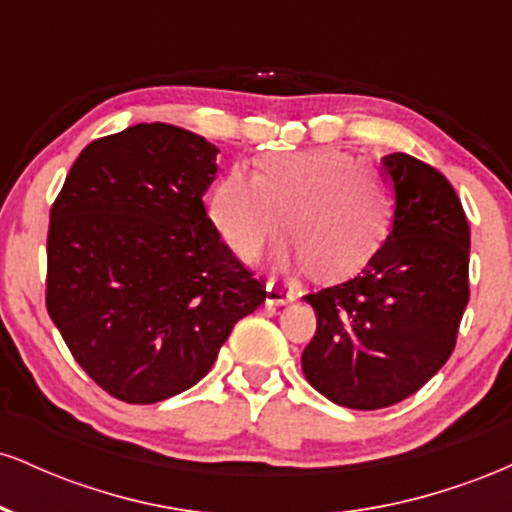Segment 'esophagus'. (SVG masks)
Segmentation results:
<instances>
[{
    "label": "esophagus",
    "instance_id": "esophagus-1",
    "mask_svg": "<svg viewBox=\"0 0 512 512\" xmlns=\"http://www.w3.org/2000/svg\"><path fill=\"white\" fill-rule=\"evenodd\" d=\"M264 291H267V296H264V303L267 305H286V303L296 301V293L286 289V286L274 284V281H269L267 289Z\"/></svg>",
    "mask_w": 512,
    "mask_h": 512
}]
</instances>
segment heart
<instances>
[{
	"mask_svg": "<svg viewBox=\"0 0 512 512\" xmlns=\"http://www.w3.org/2000/svg\"><path fill=\"white\" fill-rule=\"evenodd\" d=\"M293 238L281 264L313 267L322 279L361 272L383 248L392 195L361 158L334 146L269 154L257 173L231 168L216 182L209 216L228 248L243 260L260 255L284 226Z\"/></svg>",
	"mask_w": 512,
	"mask_h": 512,
	"instance_id": "obj_1",
	"label": "heart"
}]
</instances>
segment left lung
Masks as SVG:
<instances>
[{
	"instance_id": "left-lung-1",
	"label": "left lung",
	"mask_w": 512,
	"mask_h": 512,
	"mask_svg": "<svg viewBox=\"0 0 512 512\" xmlns=\"http://www.w3.org/2000/svg\"><path fill=\"white\" fill-rule=\"evenodd\" d=\"M390 236L361 274L305 301L317 332L303 351L308 383L334 404L383 409L424 387L455 349L469 301V223L436 168L390 154Z\"/></svg>"
}]
</instances>
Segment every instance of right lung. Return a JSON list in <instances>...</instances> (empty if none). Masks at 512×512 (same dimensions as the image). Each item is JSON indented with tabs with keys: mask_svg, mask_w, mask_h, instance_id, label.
<instances>
[{
	"mask_svg": "<svg viewBox=\"0 0 512 512\" xmlns=\"http://www.w3.org/2000/svg\"><path fill=\"white\" fill-rule=\"evenodd\" d=\"M216 154L195 132L142 122L88 144L52 204L48 313L122 402L197 385L267 296L204 209Z\"/></svg>",
	"mask_w": 512,
	"mask_h": 512,
	"instance_id": "right-lung-1",
	"label": "right lung"
}]
</instances>
